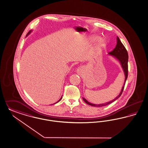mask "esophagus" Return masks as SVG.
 <instances>
[{
    "label": "esophagus",
    "mask_w": 148,
    "mask_h": 148,
    "mask_svg": "<svg viewBox=\"0 0 148 148\" xmlns=\"http://www.w3.org/2000/svg\"><path fill=\"white\" fill-rule=\"evenodd\" d=\"M80 70H81V69H80Z\"/></svg>",
    "instance_id": "1"
}]
</instances>
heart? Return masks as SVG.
<instances>
[{"instance_id":"obj_1","label":"heart","mask_w":148,"mask_h":148,"mask_svg":"<svg viewBox=\"0 0 148 148\" xmlns=\"http://www.w3.org/2000/svg\"><path fill=\"white\" fill-rule=\"evenodd\" d=\"M92 40H95L98 39L97 36H92ZM106 44V40L104 38H100L97 42V46H96V50H99L101 48L105 45Z\"/></svg>"}]
</instances>
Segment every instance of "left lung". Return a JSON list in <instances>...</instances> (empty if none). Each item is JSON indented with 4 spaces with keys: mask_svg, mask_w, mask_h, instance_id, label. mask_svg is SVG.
Masks as SVG:
<instances>
[{
    "mask_svg": "<svg viewBox=\"0 0 148 148\" xmlns=\"http://www.w3.org/2000/svg\"><path fill=\"white\" fill-rule=\"evenodd\" d=\"M109 54L112 55V56H114V57H115L121 63V65L122 69H123V71H124L125 75V82H124V84H123V86L122 87V90H121V92L120 93V94L117 96V97H116L114 99L112 100V101L107 102L106 103H103V104H95L91 103L88 102L86 99H85L84 98H82L84 102L87 103V104L93 106V107H101L106 106H107L108 104L112 103V102L115 101L116 99H117V98H119V97L121 96V95L122 94L125 85V83H126V81L127 78L128 59V52L127 50H126V48H125V47L123 46V45L122 44V42H121V41H120L118 36L117 37V44L116 45L115 48L112 51L109 52Z\"/></svg>",
    "mask_w": 148,
    "mask_h": 148,
    "instance_id": "obj_1",
    "label": "left lung"
}]
</instances>
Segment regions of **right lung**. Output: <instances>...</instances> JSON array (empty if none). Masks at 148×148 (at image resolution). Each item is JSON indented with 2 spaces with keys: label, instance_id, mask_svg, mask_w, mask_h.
<instances>
[{
  "label": "right lung",
  "instance_id": "1",
  "mask_svg": "<svg viewBox=\"0 0 148 148\" xmlns=\"http://www.w3.org/2000/svg\"><path fill=\"white\" fill-rule=\"evenodd\" d=\"M31 31H29V32H28V33H27V36H28V35H29V34H30V33H31ZM62 97V96L61 98H60V100H59V101H58V102H59V101H61V100ZM57 102H56V103H57ZM54 104H55V103H54Z\"/></svg>",
  "mask_w": 148,
  "mask_h": 148
}]
</instances>
